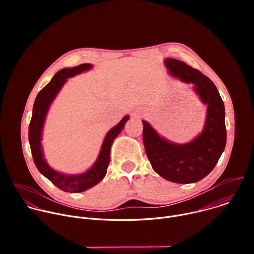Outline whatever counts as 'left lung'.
I'll return each mask as SVG.
<instances>
[{"label": "left lung", "mask_w": 254, "mask_h": 254, "mask_svg": "<svg viewBox=\"0 0 254 254\" xmlns=\"http://www.w3.org/2000/svg\"><path fill=\"white\" fill-rule=\"evenodd\" d=\"M165 65L170 73L194 89L207 104L203 131L192 141L173 143L158 134L142 121V141L148 159L156 173L178 184L195 183L205 178L216 166L226 144L225 108L215 84L195 68L177 59L168 58Z\"/></svg>", "instance_id": "8db88e82"}]
</instances>
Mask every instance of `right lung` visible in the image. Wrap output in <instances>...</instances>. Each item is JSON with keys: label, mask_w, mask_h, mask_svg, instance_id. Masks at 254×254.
I'll list each match as a JSON object with an SVG mask.
<instances>
[{"label": "right lung", "mask_w": 254, "mask_h": 254, "mask_svg": "<svg viewBox=\"0 0 254 254\" xmlns=\"http://www.w3.org/2000/svg\"><path fill=\"white\" fill-rule=\"evenodd\" d=\"M92 67L89 63L80 64L73 68H64L58 71L53 76L51 81L38 93L33 105V114L29 125V142L34 163L38 171L45 176L49 181L60 190L69 193L83 192L96 184L104 178L108 164L111 161V147L115 138L121 133L128 116H126L115 127L108 131L104 137L100 153L94 165L85 173L79 175H64L54 171L46 163L43 157L41 147L42 128L44 126L45 118L49 106L54 100L55 96L67 80V78L74 76L81 72L88 70Z\"/></svg>", "instance_id": "add662e5"}]
</instances>
